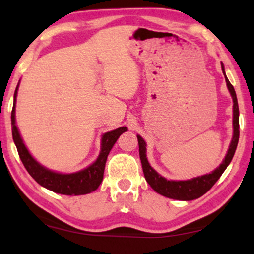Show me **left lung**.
Returning <instances> with one entry per match:
<instances>
[{
	"label": "left lung",
	"instance_id": "obj_1",
	"mask_svg": "<svg viewBox=\"0 0 254 254\" xmlns=\"http://www.w3.org/2000/svg\"><path fill=\"white\" fill-rule=\"evenodd\" d=\"M221 70L225 75V80H226L227 88L229 92H231L233 97V127H234V133H233L232 142L229 144V149L227 151V155L225 157L223 164L215 170L212 173L209 174L198 176L192 180L188 181H168L163 176H160L154 168H152L148 163L147 155H146V142L138 135V142H139V155L140 159H141L142 170L144 178L149 183V185L154 189V190L167 198L175 199V200H183V201H190L200 198L204 193L208 192L210 189L214 187V184L218 181V179L223 174L224 171L226 170L227 166L233 159V156L235 154L237 142H239L240 138V122H239V104H237L236 94L234 90V87L232 83L228 81L226 74H225L224 64L221 63Z\"/></svg>",
	"mask_w": 254,
	"mask_h": 254
}]
</instances>
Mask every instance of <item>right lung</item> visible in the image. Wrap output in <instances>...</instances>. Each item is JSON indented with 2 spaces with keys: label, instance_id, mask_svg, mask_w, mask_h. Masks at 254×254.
<instances>
[{
  "label": "right lung",
  "instance_id": "right-lung-1",
  "mask_svg": "<svg viewBox=\"0 0 254 254\" xmlns=\"http://www.w3.org/2000/svg\"><path fill=\"white\" fill-rule=\"evenodd\" d=\"M18 87L19 84L15 88L13 108L11 112L12 136H13L15 147L18 149L20 159H21L23 166L26 167L27 172L42 187L55 193H60V194L80 195L95 191L103 181L104 170H105L107 156L110 154L111 149L114 146L116 140L119 139V136L127 128L122 127L104 134L102 138V150H100L97 160L91 164L89 167L84 168L83 171L72 173V174H61V173L52 172L43 167L33 158V156L29 154L23 143L18 127L15 126V100H17Z\"/></svg>",
  "mask_w": 254,
  "mask_h": 254
}]
</instances>
